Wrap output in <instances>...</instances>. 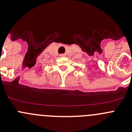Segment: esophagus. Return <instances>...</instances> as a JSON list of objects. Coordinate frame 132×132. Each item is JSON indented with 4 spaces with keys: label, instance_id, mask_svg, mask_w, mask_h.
Segmentation results:
<instances>
[{
    "label": "esophagus",
    "instance_id": "esophagus-1",
    "mask_svg": "<svg viewBox=\"0 0 132 132\" xmlns=\"http://www.w3.org/2000/svg\"><path fill=\"white\" fill-rule=\"evenodd\" d=\"M65 56H66V55H65V54H60V57H65Z\"/></svg>",
    "mask_w": 132,
    "mask_h": 132
}]
</instances>
